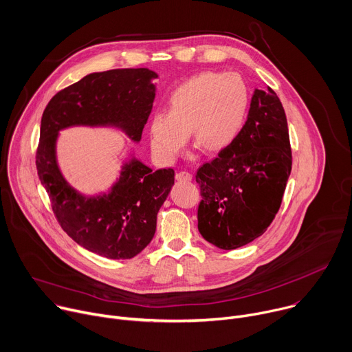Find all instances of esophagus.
<instances>
[{
  "instance_id": "esophagus-1",
  "label": "esophagus",
  "mask_w": 352,
  "mask_h": 352,
  "mask_svg": "<svg viewBox=\"0 0 352 352\" xmlns=\"http://www.w3.org/2000/svg\"><path fill=\"white\" fill-rule=\"evenodd\" d=\"M175 178H177L178 181H190V179H192V174L188 173V171H179V173L175 175Z\"/></svg>"
}]
</instances>
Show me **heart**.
<instances>
[{
    "label": "heart",
    "mask_w": 352,
    "mask_h": 352,
    "mask_svg": "<svg viewBox=\"0 0 352 352\" xmlns=\"http://www.w3.org/2000/svg\"><path fill=\"white\" fill-rule=\"evenodd\" d=\"M246 110L248 90L236 74H196L170 93L167 111H157L150 118L153 153L162 162H174L189 132L197 147L219 152L241 132Z\"/></svg>",
    "instance_id": "heart-1"
}]
</instances>
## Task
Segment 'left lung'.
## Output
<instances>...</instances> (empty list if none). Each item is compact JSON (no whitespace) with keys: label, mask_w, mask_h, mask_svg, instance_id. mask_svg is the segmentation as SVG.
<instances>
[{"label":"left lung","mask_w":352,"mask_h":352,"mask_svg":"<svg viewBox=\"0 0 352 352\" xmlns=\"http://www.w3.org/2000/svg\"><path fill=\"white\" fill-rule=\"evenodd\" d=\"M287 117L280 98L255 89L246 122L219 157L199 167L197 228L220 249L261 236L277 214L291 174Z\"/></svg>","instance_id":"left-lung-1"}]
</instances>
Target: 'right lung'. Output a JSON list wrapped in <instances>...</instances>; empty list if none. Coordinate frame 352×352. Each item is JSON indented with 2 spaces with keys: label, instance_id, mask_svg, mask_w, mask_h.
I'll list each match as a JSON object with an SVG mask.
<instances>
[{
  "label": "right lung",
  "instance_id": "1",
  "mask_svg": "<svg viewBox=\"0 0 352 352\" xmlns=\"http://www.w3.org/2000/svg\"><path fill=\"white\" fill-rule=\"evenodd\" d=\"M157 78L147 68L89 74L58 91L41 117L36 166L54 214L78 245L107 259H131L153 239L157 213L174 185V170L153 171L129 147L111 186L86 195L61 173L57 142L61 131L86 126L113 128L139 143Z\"/></svg>",
  "mask_w": 352,
  "mask_h": 352
}]
</instances>
